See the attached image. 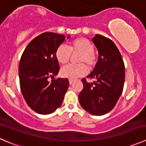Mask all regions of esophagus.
<instances>
[{
    "mask_svg": "<svg viewBox=\"0 0 146 146\" xmlns=\"http://www.w3.org/2000/svg\"><path fill=\"white\" fill-rule=\"evenodd\" d=\"M73 82H74V80H71V79H70V80H69V83H70V85L73 84Z\"/></svg>",
    "mask_w": 146,
    "mask_h": 146,
    "instance_id": "esophagus-1",
    "label": "esophagus"
}]
</instances>
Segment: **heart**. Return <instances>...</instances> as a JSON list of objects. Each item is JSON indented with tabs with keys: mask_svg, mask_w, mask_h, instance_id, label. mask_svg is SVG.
Returning a JSON list of instances; mask_svg holds the SVG:
<instances>
[{
	"mask_svg": "<svg viewBox=\"0 0 146 146\" xmlns=\"http://www.w3.org/2000/svg\"><path fill=\"white\" fill-rule=\"evenodd\" d=\"M94 45L88 39L80 37L74 39L69 43L68 48L66 46H58L56 50V58L60 64L65 65L69 61L70 53L79 54L77 57V65H69L62 68L60 75L62 77L76 79L87 73V66L93 68L96 63V56L94 52Z\"/></svg>",
	"mask_w": 146,
	"mask_h": 146,
	"instance_id": "obj_1",
	"label": "heart"
}]
</instances>
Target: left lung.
<instances>
[{"instance_id":"1","label":"left lung","mask_w":146,"mask_h":146,"mask_svg":"<svg viewBox=\"0 0 146 146\" xmlns=\"http://www.w3.org/2000/svg\"><path fill=\"white\" fill-rule=\"evenodd\" d=\"M98 51V58L88 78L82 79L83 88L79 93L80 106L89 113L102 115L115 107L122 94L125 81V66L115 43L101 35L92 39Z\"/></svg>"}]
</instances>
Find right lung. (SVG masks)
<instances>
[{
	"instance_id": "right-lung-1",
	"label": "right lung",
	"mask_w": 146,
	"mask_h": 146,
	"mask_svg": "<svg viewBox=\"0 0 146 146\" xmlns=\"http://www.w3.org/2000/svg\"><path fill=\"white\" fill-rule=\"evenodd\" d=\"M70 37L43 33L33 39L23 53L19 63L21 90L28 106L38 113H51L63 103L68 80L59 78L50 82L48 78L59 72L56 48Z\"/></svg>"
}]
</instances>
